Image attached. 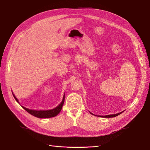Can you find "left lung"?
<instances>
[{
	"label": "left lung",
	"instance_id": "left-lung-1",
	"mask_svg": "<svg viewBox=\"0 0 150 150\" xmlns=\"http://www.w3.org/2000/svg\"><path fill=\"white\" fill-rule=\"evenodd\" d=\"M121 112L120 113H117V114H115V115H106V116H100V117H116L117 116H118L119 115H120ZM91 114H92L91 112H90ZM93 115V114H92Z\"/></svg>",
	"mask_w": 150,
	"mask_h": 150
}]
</instances>
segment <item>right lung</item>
<instances>
[{"label":"right lung","instance_id":"obj_1","mask_svg":"<svg viewBox=\"0 0 150 150\" xmlns=\"http://www.w3.org/2000/svg\"><path fill=\"white\" fill-rule=\"evenodd\" d=\"M13 97H14L18 103H19V101H18V100H17V99L15 97L14 95L13 94ZM64 99H65V96L64 95L62 101L61 102V103L59 104V105L58 106H57L56 108H55L54 109L51 110L36 111V110H29V109H28V108H26L23 107V106H22V108H23L27 112H28L29 114L32 115L33 116L39 117V118H48V117H52L56 116L59 114V113L60 112V111H61V109L62 108L63 104H64Z\"/></svg>","mask_w":150,"mask_h":150}]
</instances>
